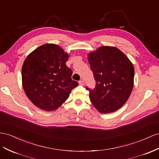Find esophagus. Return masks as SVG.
<instances>
[{
    "instance_id": "1",
    "label": "esophagus",
    "mask_w": 159,
    "mask_h": 159,
    "mask_svg": "<svg viewBox=\"0 0 159 159\" xmlns=\"http://www.w3.org/2000/svg\"><path fill=\"white\" fill-rule=\"evenodd\" d=\"M79 84L81 85H84V81L83 80H80L79 81Z\"/></svg>"
}]
</instances>
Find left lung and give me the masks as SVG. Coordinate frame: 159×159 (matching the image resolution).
<instances>
[{"label":"left lung","mask_w":159,"mask_h":159,"mask_svg":"<svg viewBox=\"0 0 159 159\" xmlns=\"http://www.w3.org/2000/svg\"><path fill=\"white\" fill-rule=\"evenodd\" d=\"M96 88L89 92V99L102 114L114 112L125 104L134 85V69L130 60L119 49L102 46L88 54Z\"/></svg>","instance_id":"1"}]
</instances>
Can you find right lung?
I'll use <instances>...</instances> for the list:
<instances>
[{"mask_svg":"<svg viewBox=\"0 0 159 159\" xmlns=\"http://www.w3.org/2000/svg\"><path fill=\"white\" fill-rule=\"evenodd\" d=\"M70 55L55 44L42 45L29 54L22 67V84L33 104L45 111L57 110L78 83L66 66Z\"/></svg>","mask_w":159,"mask_h":159,"instance_id":"obj_1","label":"right lung"}]
</instances>
